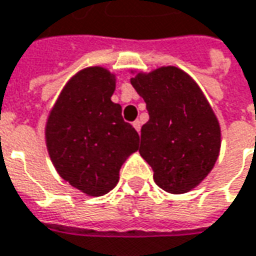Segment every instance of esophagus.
<instances>
[{
    "label": "esophagus",
    "instance_id": "1",
    "mask_svg": "<svg viewBox=\"0 0 256 256\" xmlns=\"http://www.w3.org/2000/svg\"><path fill=\"white\" fill-rule=\"evenodd\" d=\"M133 128L137 130V132H140V128H141V122L140 120H134L133 122Z\"/></svg>",
    "mask_w": 256,
    "mask_h": 256
}]
</instances>
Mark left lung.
<instances>
[{"mask_svg":"<svg viewBox=\"0 0 256 256\" xmlns=\"http://www.w3.org/2000/svg\"><path fill=\"white\" fill-rule=\"evenodd\" d=\"M130 83L150 115L141 128L140 155L162 190L188 192L208 176L219 156L220 126L215 112L190 74L176 66L138 72Z\"/></svg>","mask_w":256,"mask_h":256,"instance_id":"8db88e82","label":"left lung"}]
</instances>
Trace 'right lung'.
Returning <instances> with one entry per match:
<instances>
[{
  "label": "right lung",
  "mask_w": 256,
  "mask_h": 256,
  "mask_svg": "<svg viewBox=\"0 0 256 256\" xmlns=\"http://www.w3.org/2000/svg\"><path fill=\"white\" fill-rule=\"evenodd\" d=\"M114 73L82 69L60 91L46 124L50 158L65 182L90 196L110 192L124 160L138 150L140 136L110 101Z\"/></svg>",
  "instance_id": "1"
}]
</instances>
